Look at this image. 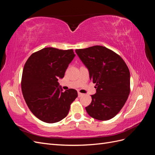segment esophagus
Listing matches in <instances>:
<instances>
[{"label": "esophagus", "instance_id": "1", "mask_svg": "<svg viewBox=\"0 0 155 155\" xmlns=\"http://www.w3.org/2000/svg\"><path fill=\"white\" fill-rule=\"evenodd\" d=\"M84 94H82V93H81V92H78V97H81V96H83Z\"/></svg>", "mask_w": 155, "mask_h": 155}]
</instances>
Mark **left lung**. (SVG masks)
Masks as SVG:
<instances>
[{"instance_id":"1","label":"left lung","mask_w":155,"mask_h":155,"mask_svg":"<svg viewBox=\"0 0 155 155\" xmlns=\"http://www.w3.org/2000/svg\"><path fill=\"white\" fill-rule=\"evenodd\" d=\"M76 52L96 83V93L91 96V104L85 107L87 113L101 121L114 118L130 93L128 67L118 54L103 46L76 49Z\"/></svg>"}]
</instances>
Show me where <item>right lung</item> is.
<instances>
[{"label":"right lung","instance_id":"1","mask_svg":"<svg viewBox=\"0 0 155 155\" xmlns=\"http://www.w3.org/2000/svg\"><path fill=\"white\" fill-rule=\"evenodd\" d=\"M75 55L72 49L48 47L33 53L26 61L21 79L23 97L32 113L44 122L64 118L78 97L75 89L62 92L58 82Z\"/></svg>","mask_w":155,"mask_h":155}]
</instances>
